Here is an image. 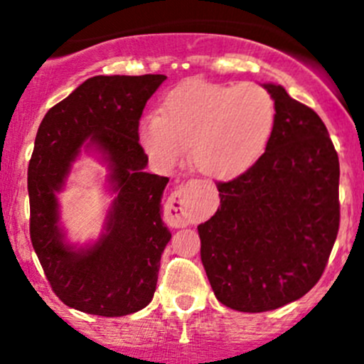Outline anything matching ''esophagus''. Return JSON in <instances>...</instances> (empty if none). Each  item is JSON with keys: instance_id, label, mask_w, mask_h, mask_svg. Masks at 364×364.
<instances>
[{"instance_id": "esophagus-1", "label": "esophagus", "mask_w": 364, "mask_h": 364, "mask_svg": "<svg viewBox=\"0 0 364 364\" xmlns=\"http://www.w3.org/2000/svg\"><path fill=\"white\" fill-rule=\"evenodd\" d=\"M193 192H196V186L192 183H185L168 199L167 213L171 215V220L176 225H190L199 216Z\"/></svg>"}]
</instances>
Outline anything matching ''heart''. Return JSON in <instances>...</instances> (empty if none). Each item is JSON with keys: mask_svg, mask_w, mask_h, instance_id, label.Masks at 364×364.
I'll list each match as a JSON object with an SVG mask.
<instances>
[{"mask_svg": "<svg viewBox=\"0 0 364 364\" xmlns=\"http://www.w3.org/2000/svg\"><path fill=\"white\" fill-rule=\"evenodd\" d=\"M277 109L253 82L215 84L192 79L165 97L142 123L141 141L161 167H174L190 148L193 167L211 179L243 174L266 151Z\"/></svg>", "mask_w": 364, "mask_h": 364, "instance_id": "b5f03b06", "label": "heart"}]
</instances>
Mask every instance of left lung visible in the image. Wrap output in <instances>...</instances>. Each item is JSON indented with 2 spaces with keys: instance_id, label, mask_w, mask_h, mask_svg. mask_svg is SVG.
Returning a JSON list of instances; mask_svg holds the SVG:
<instances>
[{
  "instance_id": "8db88e82",
  "label": "left lung",
  "mask_w": 364,
  "mask_h": 364,
  "mask_svg": "<svg viewBox=\"0 0 364 364\" xmlns=\"http://www.w3.org/2000/svg\"><path fill=\"white\" fill-rule=\"evenodd\" d=\"M273 135L260 159L218 183L200 223V259L216 299L237 311L277 310L321 280L340 227L338 153L314 109L277 84Z\"/></svg>"
}]
</instances>
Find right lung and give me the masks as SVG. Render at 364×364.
I'll use <instances>...</instances> for the list:
<instances>
[{
  "mask_svg": "<svg viewBox=\"0 0 364 364\" xmlns=\"http://www.w3.org/2000/svg\"><path fill=\"white\" fill-rule=\"evenodd\" d=\"M165 75H97L54 105L40 123L28 167L29 236L54 294L75 310L121 317L148 306L171 232L160 216L168 178L146 172L139 119ZM86 140L109 164L117 199L95 245L64 241L55 193Z\"/></svg>",
  "mask_w": 364,
  "mask_h": 364,
  "instance_id": "obj_1",
  "label": "right lung"
}]
</instances>
